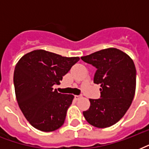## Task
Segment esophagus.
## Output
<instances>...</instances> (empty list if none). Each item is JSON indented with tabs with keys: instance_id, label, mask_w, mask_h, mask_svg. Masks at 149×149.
Wrapping results in <instances>:
<instances>
[{
	"instance_id": "obj_1",
	"label": "esophagus",
	"mask_w": 149,
	"mask_h": 149,
	"mask_svg": "<svg viewBox=\"0 0 149 149\" xmlns=\"http://www.w3.org/2000/svg\"><path fill=\"white\" fill-rule=\"evenodd\" d=\"M81 97H82V95H76L75 96V100H79Z\"/></svg>"
}]
</instances>
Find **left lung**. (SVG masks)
Returning a JSON list of instances; mask_svg holds the SVG:
<instances>
[{
	"label": "left lung",
	"mask_w": 149,
	"mask_h": 149,
	"mask_svg": "<svg viewBox=\"0 0 149 149\" xmlns=\"http://www.w3.org/2000/svg\"><path fill=\"white\" fill-rule=\"evenodd\" d=\"M81 59L97 68L94 84H100V98L90 99L83 112L86 121L96 127H111L124 117L131 106L136 89V69L127 54L115 48L93 52Z\"/></svg>",
	"instance_id": "8db88e82"
}]
</instances>
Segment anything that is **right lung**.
<instances>
[{
  "instance_id": "1",
  "label": "right lung",
  "mask_w": 149,
  "mask_h": 149,
  "mask_svg": "<svg viewBox=\"0 0 149 149\" xmlns=\"http://www.w3.org/2000/svg\"><path fill=\"white\" fill-rule=\"evenodd\" d=\"M79 57H64L43 49L25 54L15 68L14 84L17 104L35 128L49 132L64 124L74 96L53 90Z\"/></svg>"
}]
</instances>
